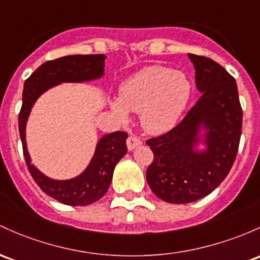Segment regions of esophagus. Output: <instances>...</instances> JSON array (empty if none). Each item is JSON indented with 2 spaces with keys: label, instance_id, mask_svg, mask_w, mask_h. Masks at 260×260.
Wrapping results in <instances>:
<instances>
[{
  "label": "esophagus",
  "instance_id": "obj_1",
  "mask_svg": "<svg viewBox=\"0 0 260 260\" xmlns=\"http://www.w3.org/2000/svg\"><path fill=\"white\" fill-rule=\"evenodd\" d=\"M141 144H142V141L137 136H129L127 138V148L129 150L135 149L136 147H138V145Z\"/></svg>",
  "mask_w": 260,
  "mask_h": 260
}]
</instances>
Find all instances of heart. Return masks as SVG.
<instances>
[{
  "instance_id": "heart-1",
  "label": "heart",
  "mask_w": 260,
  "mask_h": 260,
  "mask_svg": "<svg viewBox=\"0 0 260 260\" xmlns=\"http://www.w3.org/2000/svg\"><path fill=\"white\" fill-rule=\"evenodd\" d=\"M190 80L185 74L164 67H149L141 70L119 88V100L112 104L121 118L127 110L141 113V122L147 131L160 133L170 129L180 118L191 96Z\"/></svg>"
}]
</instances>
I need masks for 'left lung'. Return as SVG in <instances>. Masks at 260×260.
<instances>
[{"instance_id":"8db88e82","label":"left lung","mask_w":260,"mask_h":260,"mask_svg":"<svg viewBox=\"0 0 260 260\" xmlns=\"http://www.w3.org/2000/svg\"><path fill=\"white\" fill-rule=\"evenodd\" d=\"M189 58L201 98L180 123L145 142L154 154L147 181L154 195L169 204L193 202L212 192L230 173L241 141L243 112L235 78L207 56ZM200 123L210 128L209 150L196 154L190 145Z\"/></svg>"}]
</instances>
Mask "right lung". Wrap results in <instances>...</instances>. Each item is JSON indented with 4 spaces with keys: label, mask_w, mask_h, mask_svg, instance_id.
Here are the masks:
<instances>
[{
    "label": "right lung",
    "mask_w": 260,
    "mask_h": 260,
    "mask_svg": "<svg viewBox=\"0 0 260 260\" xmlns=\"http://www.w3.org/2000/svg\"><path fill=\"white\" fill-rule=\"evenodd\" d=\"M104 54L69 55L45 61L24 81L22 107L18 116L23 155L33 180L43 192L70 206H85L98 201L106 193L119 159L127 153V132L117 131L100 139L96 153L84 174L68 181H56L44 176L30 164L25 145V122L34 101L45 90L59 82H80L98 79L104 74Z\"/></svg>",
    "instance_id": "right-lung-1"
}]
</instances>
